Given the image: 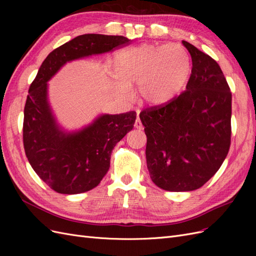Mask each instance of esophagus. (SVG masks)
I'll return each instance as SVG.
<instances>
[{
	"mask_svg": "<svg viewBox=\"0 0 256 256\" xmlns=\"http://www.w3.org/2000/svg\"><path fill=\"white\" fill-rule=\"evenodd\" d=\"M134 127L136 128V129H143V126H142V122H141V120H140V118H136V122H134Z\"/></svg>",
	"mask_w": 256,
	"mask_h": 256,
	"instance_id": "1",
	"label": "esophagus"
}]
</instances>
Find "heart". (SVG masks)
Segmentation results:
<instances>
[{
    "instance_id": "heart-1",
    "label": "heart",
    "mask_w": 256,
    "mask_h": 256,
    "mask_svg": "<svg viewBox=\"0 0 256 256\" xmlns=\"http://www.w3.org/2000/svg\"><path fill=\"white\" fill-rule=\"evenodd\" d=\"M113 88L128 97L130 86L138 84L144 104H164L188 81L191 62L188 52L178 44H143L120 51L113 60Z\"/></svg>"
}]
</instances>
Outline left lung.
<instances>
[{"label":"left lung","instance_id":"obj_1","mask_svg":"<svg viewBox=\"0 0 256 256\" xmlns=\"http://www.w3.org/2000/svg\"><path fill=\"white\" fill-rule=\"evenodd\" d=\"M182 42L192 60L186 90L140 113L152 180L173 192L196 190L210 180L228 156L232 134V92L219 64Z\"/></svg>","mask_w":256,"mask_h":256}]
</instances>
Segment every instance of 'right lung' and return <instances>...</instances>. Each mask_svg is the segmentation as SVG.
<instances>
[{
    "mask_svg": "<svg viewBox=\"0 0 256 256\" xmlns=\"http://www.w3.org/2000/svg\"><path fill=\"white\" fill-rule=\"evenodd\" d=\"M124 36H76L46 58L30 84L24 106L23 145L36 174L62 194L94 189L109 171L112 150L132 130L136 114H99L88 125L67 130L49 102L48 82L72 60L98 56L129 44Z\"/></svg>",
    "mask_w": 256,
    "mask_h": 256,
    "instance_id": "add662e5",
    "label": "right lung"
}]
</instances>
